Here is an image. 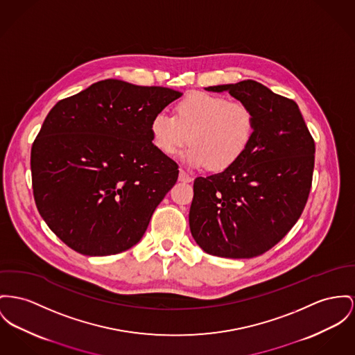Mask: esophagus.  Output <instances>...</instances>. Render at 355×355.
Masks as SVG:
<instances>
[{
    "label": "esophagus",
    "instance_id": "esophagus-1",
    "mask_svg": "<svg viewBox=\"0 0 355 355\" xmlns=\"http://www.w3.org/2000/svg\"><path fill=\"white\" fill-rule=\"evenodd\" d=\"M179 180L180 182H184V183H189L192 180V178L189 176V173L184 171V169H180L179 171Z\"/></svg>",
    "mask_w": 355,
    "mask_h": 355
}]
</instances>
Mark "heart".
Returning a JSON list of instances; mask_svg holds the SVG:
<instances>
[{
	"mask_svg": "<svg viewBox=\"0 0 355 355\" xmlns=\"http://www.w3.org/2000/svg\"><path fill=\"white\" fill-rule=\"evenodd\" d=\"M150 135L155 146L166 155L176 153L189 141L183 159L189 166L223 171L236 164L252 145L256 114L245 102L195 92L176 105L175 116L157 113L150 121Z\"/></svg>",
	"mask_w": 355,
	"mask_h": 355,
	"instance_id": "b5f03b06",
	"label": "heart"
}]
</instances>
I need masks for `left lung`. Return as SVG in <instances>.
Returning a JSON list of instances; mask_svg holds the SVG:
<instances>
[{"label":"left lung","instance_id":"8db88e82","mask_svg":"<svg viewBox=\"0 0 355 355\" xmlns=\"http://www.w3.org/2000/svg\"><path fill=\"white\" fill-rule=\"evenodd\" d=\"M227 92L256 114L254 140L225 171L193 182L189 230L209 254L252 259L279 243L307 203L315 142L295 101L256 80L206 87Z\"/></svg>","mask_w":355,"mask_h":355}]
</instances>
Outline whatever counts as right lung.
Listing matches in <instances>:
<instances>
[{"label":"right lung","mask_w":355,"mask_h":355,"mask_svg":"<svg viewBox=\"0 0 355 355\" xmlns=\"http://www.w3.org/2000/svg\"><path fill=\"white\" fill-rule=\"evenodd\" d=\"M180 96L106 79L51 109L31 150L33 196L75 252L110 256L141 239L179 175L153 145L150 121Z\"/></svg>","instance_id":"obj_1"}]
</instances>
